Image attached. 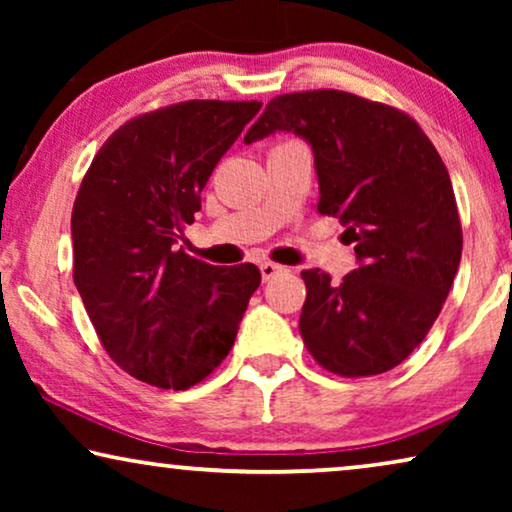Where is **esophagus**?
<instances>
[{"mask_svg":"<svg viewBox=\"0 0 512 512\" xmlns=\"http://www.w3.org/2000/svg\"><path fill=\"white\" fill-rule=\"evenodd\" d=\"M284 270H286L284 265H279V263H272V261L261 263V275H263L265 282H268V279H272V277H277L279 272H284Z\"/></svg>","mask_w":512,"mask_h":512,"instance_id":"esophagus-1","label":"esophagus"}]
</instances>
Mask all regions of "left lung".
I'll list each match as a JSON object with an SVG mask.
<instances>
[{
	"mask_svg": "<svg viewBox=\"0 0 512 512\" xmlns=\"http://www.w3.org/2000/svg\"><path fill=\"white\" fill-rule=\"evenodd\" d=\"M275 132L312 146L317 212L338 216L359 261L340 284L321 270L300 272V335L335 375L387 373L426 338L461 261L443 158L408 114L342 90L275 97L244 144Z\"/></svg>",
	"mask_w": 512,
	"mask_h": 512,
	"instance_id": "left-lung-1",
	"label": "left lung"
}]
</instances>
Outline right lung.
<instances>
[{
	"instance_id": "right-lung-1",
	"label": "right lung",
	"mask_w": 512,
	"mask_h": 512,
	"mask_svg": "<svg viewBox=\"0 0 512 512\" xmlns=\"http://www.w3.org/2000/svg\"><path fill=\"white\" fill-rule=\"evenodd\" d=\"M261 102L191 100L121 125L72 212L74 284L104 349L137 380L188 389L233 347L256 265L219 268L179 242L200 193Z\"/></svg>"
}]
</instances>
